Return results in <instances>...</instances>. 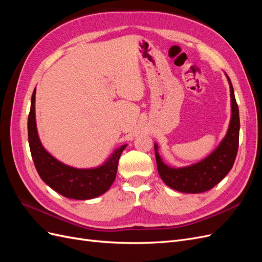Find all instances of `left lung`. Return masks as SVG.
Returning <instances> with one entry per match:
<instances>
[{
  "label": "left lung",
  "mask_w": 262,
  "mask_h": 262,
  "mask_svg": "<svg viewBox=\"0 0 262 262\" xmlns=\"http://www.w3.org/2000/svg\"><path fill=\"white\" fill-rule=\"evenodd\" d=\"M227 76V75H226ZM231 89L232 118L229 128L219 147L203 161L182 168H171L165 165L154 145L157 169L161 178L171 189L185 193H200L208 191L223 179L232 169L239 143V110L234 95L231 80L227 76Z\"/></svg>",
  "instance_id": "left-lung-1"
}]
</instances>
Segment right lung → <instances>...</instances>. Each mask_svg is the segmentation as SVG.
Here are the masks:
<instances>
[{
    "mask_svg": "<svg viewBox=\"0 0 262 262\" xmlns=\"http://www.w3.org/2000/svg\"><path fill=\"white\" fill-rule=\"evenodd\" d=\"M35 95L36 89L31 96L28 116V142L39 176L54 191L69 199L89 200L105 193L116 178L119 158L126 145L117 148L109 160L97 168L78 169L62 164L47 152L39 140L35 116Z\"/></svg>",
    "mask_w": 262,
    "mask_h": 262,
    "instance_id": "obj_1",
    "label": "right lung"
}]
</instances>
